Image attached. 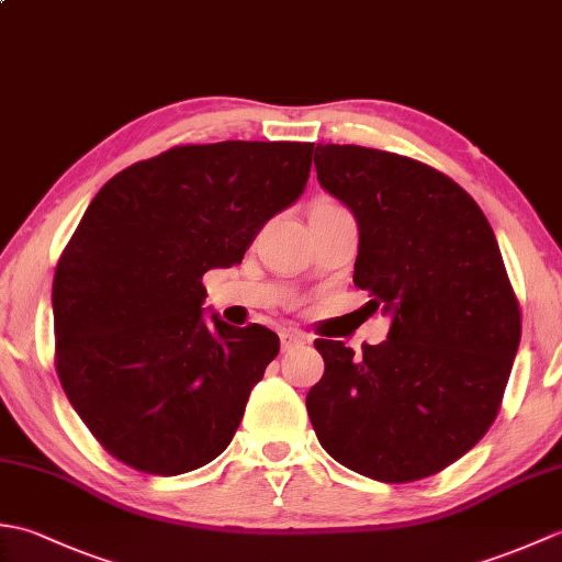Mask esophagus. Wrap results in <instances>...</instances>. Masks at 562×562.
Instances as JSON below:
<instances>
[{
    "label": "esophagus",
    "mask_w": 562,
    "mask_h": 562,
    "mask_svg": "<svg viewBox=\"0 0 562 562\" xmlns=\"http://www.w3.org/2000/svg\"><path fill=\"white\" fill-rule=\"evenodd\" d=\"M280 342H282V350L290 352L294 348H300V345H304L306 336H304V333H300V330H284L282 336H280Z\"/></svg>",
    "instance_id": "1"
}]
</instances>
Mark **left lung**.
Returning a JSON list of instances; mask_svg holds the SVG:
<instances>
[{"mask_svg": "<svg viewBox=\"0 0 562 562\" xmlns=\"http://www.w3.org/2000/svg\"><path fill=\"white\" fill-rule=\"evenodd\" d=\"M318 183L357 220L352 280L391 318L362 355L318 338L306 393L333 459L381 483L427 479L475 447L499 411L521 316L493 226L449 176L391 151L318 145Z\"/></svg>", "mask_w": 562, "mask_h": 562, "instance_id": "obj_1", "label": "left lung"}]
</instances>
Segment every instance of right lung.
I'll use <instances>...</instances> for the list:
<instances>
[{"label":"right lung","mask_w":562,"mask_h":562,"mask_svg":"<svg viewBox=\"0 0 562 562\" xmlns=\"http://www.w3.org/2000/svg\"><path fill=\"white\" fill-rule=\"evenodd\" d=\"M312 142L173 147L105 183L57 262V376L101 447L178 475L229 447L280 338L205 318L202 274L241 262L294 205Z\"/></svg>","instance_id":"right-lung-1"}]
</instances>
